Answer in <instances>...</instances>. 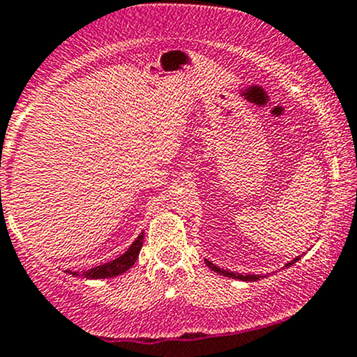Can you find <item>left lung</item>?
I'll use <instances>...</instances> for the list:
<instances>
[{
  "mask_svg": "<svg viewBox=\"0 0 357 357\" xmlns=\"http://www.w3.org/2000/svg\"><path fill=\"white\" fill-rule=\"evenodd\" d=\"M303 255H305V253H303ZM303 255H298V257H296V258H292V260L287 261V264L284 265V267H291V265L296 264V261H298L299 258L303 257ZM205 264H207V267H208L210 270H213V272H215V273H220V275H224V277H231V279L245 280V282H255V280H260V279H264V277H267V275H265V273H245V275H243V273L231 272V270L220 268L219 265L212 264V261L207 260V258H205Z\"/></svg>",
  "mask_w": 357,
  "mask_h": 357,
  "instance_id": "8db88e82",
  "label": "left lung"
}]
</instances>
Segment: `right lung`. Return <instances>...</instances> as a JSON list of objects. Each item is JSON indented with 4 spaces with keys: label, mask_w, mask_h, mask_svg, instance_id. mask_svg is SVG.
Masks as SVG:
<instances>
[{
    "label": "right lung",
    "mask_w": 357,
    "mask_h": 357,
    "mask_svg": "<svg viewBox=\"0 0 357 357\" xmlns=\"http://www.w3.org/2000/svg\"><path fill=\"white\" fill-rule=\"evenodd\" d=\"M144 239L145 234L144 231L138 234V238L131 243V246L121 257H118L116 260L107 261V264L97 265V267L89 268V270H82V272H71V270H65L66 273L73 277H84V279H111V277L121 275V273L128 272V270L133 267L135 261L138 260V255H140L142 246H144Z\"/></svg>",
    "instance_id": "right-lung-1"
}]
</instances>
